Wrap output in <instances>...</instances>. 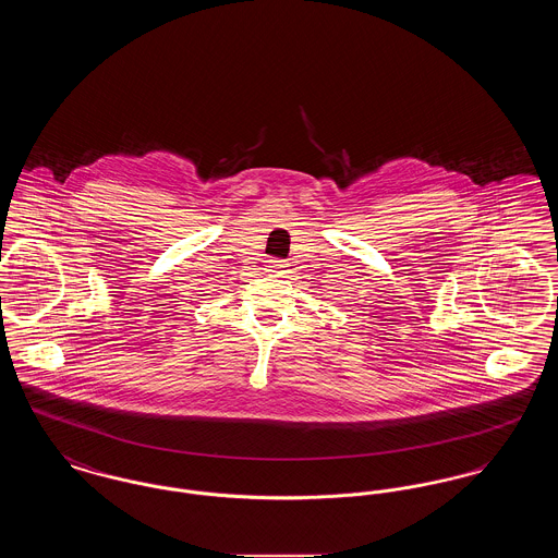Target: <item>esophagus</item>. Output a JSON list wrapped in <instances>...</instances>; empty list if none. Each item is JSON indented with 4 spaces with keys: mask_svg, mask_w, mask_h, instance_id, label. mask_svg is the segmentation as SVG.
I'll list each match as a JSON object with an SVG mask.
<instances>
[{
    "mask_svg": "<svg viewBox=\"0 0 558 558\" xmlns=\"http://www.w3.org/2000/svg\"><path fill=\"white\" fill-rule=\"evenodd\" d=\"M287 266H289V264H284L282 259H269V262H267V271L278 276V274H284Z\"/></svg>",
    "mask_w": 558,
    "mask_h": 558,
    "instance_id": "obj_1",
    "label": "esophagus"
}]
</instances>
